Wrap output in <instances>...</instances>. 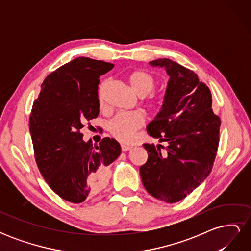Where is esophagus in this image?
<instances>
[{
    "mask_svg": "<svg viewBox=\"0 0 251 251\" xmlns=\"http://www.w3.org/2000/svg\"><path fill=\"white\" fill-rule=\"evenodd\" d=\"M132 147L128 146V144H125V143H121V151H126L128 150H131Z\"/></svg>",
    "mask_w": 251,
    "mask_h": 251,
    "instance_id": "34e87169",
    "label": "esophagus"
}]
</instances>
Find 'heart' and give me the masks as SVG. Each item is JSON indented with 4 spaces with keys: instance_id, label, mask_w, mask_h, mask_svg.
Instances as JSON below:
<instances>
[{
    "instance_id": "b5f03b06",
    "label": "heart",
    "mask_w": 251,
    "mask_h": 251,
    "mask_svg": "<svg viewBox=\"0 0 251 251\" xmlns=\"http://www.w3.org/2000/svg\"><path fill=\"white\" fill-rule=\"evenodd\" d=\"M127 80L132 90L140 97L148 95L154 89L155 80L153 75L146 70L132 71L127 76ZM107 80H103L98 89V102L101 108L104 107V89L107 87ZM162 100H156L148 103V108L153 111H159L162 107ZM146 123L144 114L139 111L120 112L117 113L108 124V130L113 137L119 141L126 142Z\"/></svg>"
}]
</instances>
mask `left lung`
<instances>
[{
	"mask_svg": "<svg viewBox=\"0 0 251 251\" xmlns=\"http://www.w3.org/2000/svg\"><path fill=\"white\" fill-rule=\"evenodd\" d=\"M150 64L164 67L170 80L162 109L147 127L148 134L163 144H143L149 157L140 166V176L150 195L176 203L211 172L221 119L212 112L209 88L194 71L169 58Z\"/></svg>",
	"mask_w": 251,
	"mask_h": 251,
	"instance_id": "1",
	"label": "left lung"
}]
</instances>
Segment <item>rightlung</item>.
I'll return each instance as SVG.
<instances>
[{
    "mask_svg": "<svg viewBox=\"0 0 251 251\" xmlns=\"http://www.w3.org/2000/svg\"><path fill=\"white\" fill-rule=\"evenodd\" d=\"M113 64L77 57L45 78L29 117L34 157L42 176L60 198L81 203L100 193L109 165L120 155L119 143L82 140L81 128L100 113V76Z\"/></svg>",
    "mask_w": 251,
    "mask_h": 251,
    "instance_id": "1",
    "label": "right lung"
}]
</instances>
